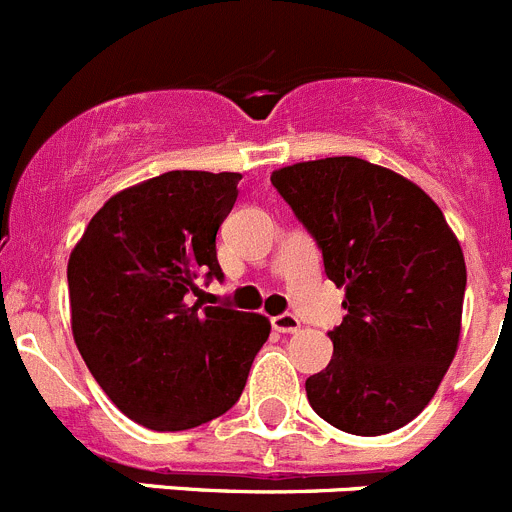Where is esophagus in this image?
I'll list each match as a JSON object with an SVG mask.
<instances>
[{"mask_svg": "<svg viewBox=\"0 0 512 512\" xmlns=\"http://www.w3.org/2000/svg\"><path fill=\"white\" fill-rule=\"evenodd\" d=\"M271 325H274V330H279V333H297V330H300V320H297V315H292V312H282L277 318H271Z\"/></svg>", "mask_w": 512, "mask_h": 512, "instance_id": "esophagus-1", "label": "esophagus"}]
</instances>
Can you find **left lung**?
<instances>
[{
  "mask_svg": "<svg viewBox=\"0 0 512 512\" xmlns=\"http://www.w3.org/2000/svg\"><path fill=\"white\" fill-rule=\"evenodd\" d=\"M346 289L333 359L307 377L312 410L338 431L382 436L436 395L459 346L467 266L441 207L405 176L356 156L271 174Z\"/></svg>",
  "mask_w": 512,
  "mask_h": 512,
  "instance_id": "1",
  "label": "left lung"
}]
</instances>
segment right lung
Masks as SVG:
<instances>
[{
	"label": "right lung",
	"instance_id": "obj_1",
	"mask_svg": "<svg viewBox=\"0 0 512 512\" xmlns=\"http://www.w3.org/2000/svg\"><path fill=\"white\" fill-rule=\"evenodd\" d=\"M241 174L166 171L122 189L69 259L71 330L112 402L151 431L228 413L269 338L259 312L192 305L197 279H223L215 235Z\"/></svg>",
	"mask_w": 512,
	"mask_h": 512
}]
</instances>
